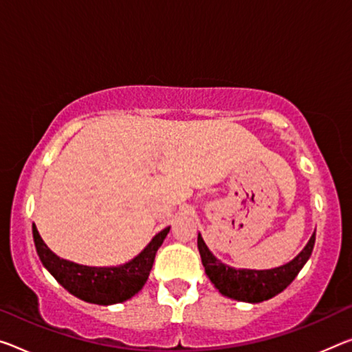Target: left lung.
I'll use <instances>...</instances> for the list:
<instances>
[{"label": "left lung", "mask_w": 352, "mask_h": 352, "mask_svg": "<svg viewBox=\"0 0 352 352\" xmlns=\"http://www.w3.org/2000/svg\"><path fill=\"white\" fill-rule=\"evenodd\" d=\"M313 245H315V232L307 242L304 250L283 266L267 270L234 269L219 261L209 252L201 234H198V250L201 255L204 272H206L210 282L223 296L242 302H252V304L267 300L270 297L282 293L308 261L313 252Z\"/></svg>", "instance_id": "obj_1"}]
</instances>
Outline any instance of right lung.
<instances>
[{"mask_svg":"<svg viewBox=\"0 0 352 352\" xmlns=\"http://www.w3.org/2000/svg\"><path fill=\"white\" fill-rule=\"evenodd\" d=\"M168 231L170 226H166L165 230L157 232L153 241L143 248L142 253H138L133 259L121 266L89 267L56 256L44 244L37 228L32 225L34 245L44 267L70 294L97 305L120 304V302L131 299L143 288L151 269H153L155 253Z\"/></svg>","mask_w":352,"mask_h":352,"instance_id":"add662e5","label":"right lung"}]
</instances>
